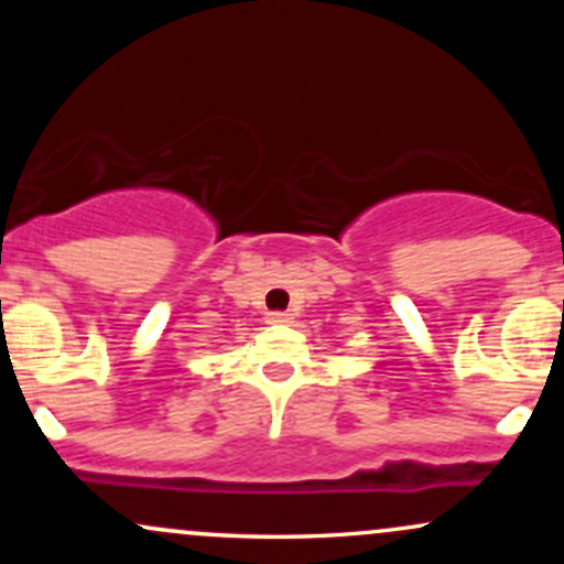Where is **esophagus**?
Segmentation results:
<instances>
[{"instance_id":"34e87169","label":"esophagus","mask_w":564,"mask_h":564,"mask_svg":"<svg viewBox=\"0 0 564 564\" xmlns=\"http://www.w3.org/2000/svg\"><path fill=\"white\" fill-rule=\"evenodd\" d=\"M268 323H291L289 313H268Z\"/></svg>"}]
</instances>
